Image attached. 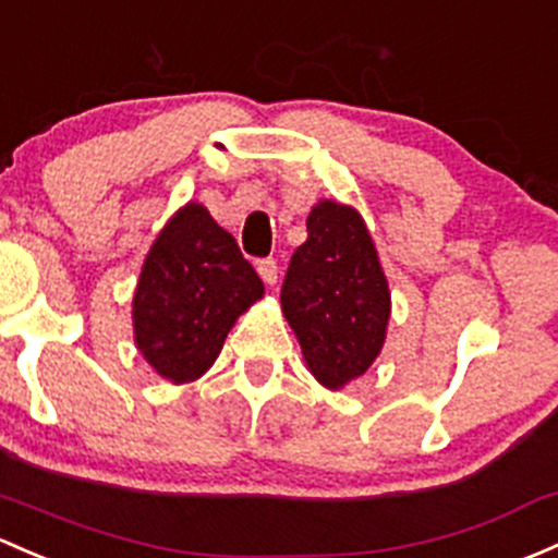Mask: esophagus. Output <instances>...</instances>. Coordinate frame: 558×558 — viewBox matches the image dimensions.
Here are the masks:
<instances>
[{
	"label": "esophagus",
	"mask_w": 558,
	"mask_h": 558,
	"mask_svg": "<svg viewBox=\"0 0 558 558\" xmlns=\"http://www.w3.org/2000/svg\"><path fill=\"white\" fill-rule=\"evenodd\" d=\"M256 269H259L262 280H264V283H267V286H275V283H278V272H280V267H278V262H275V259H262V262H259V267H256Z\"/></svg>",
	"instance_id": "esophagus-1"
}]
</instances>
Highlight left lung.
Segmentation results:
<instances>
[{
	"label": "left lung",
	"instance_id": "1",
	"mask_svg": "<svg viewBox=\"0 0 558 558\" xmlns=\"http://www.w3.org/2000/svg\"><path fill=\"white\" fill-rule=\"evenodd\" d=\"M280 307L307 372L328 390L363 377L383 353L390 286L372 232L353 205L328 197L313 205L307 240L291 256Z\"/></svg>",
	"mask_w": 558,
	"mask_h": 558
}]
</instances>
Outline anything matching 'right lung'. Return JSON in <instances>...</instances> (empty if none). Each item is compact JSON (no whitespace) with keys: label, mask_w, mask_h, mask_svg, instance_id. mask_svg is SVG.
<instances>
[{"label":"right lung","mask_w":558,"mask_h":558,"mask_svg":"<svg viewBox=\"0 0 558 558\" xmlns=\"http://www.w3.org/2000/svg\"><path fill=\"white\" fill-rule=\"evenodd\" d=\"M262 296V278L232 234L190 201L149 245L133 291V342L162 379L195 383L214 366L234 320Z\"/></svg>","instance_id":"add662e5"}]
</instances>
